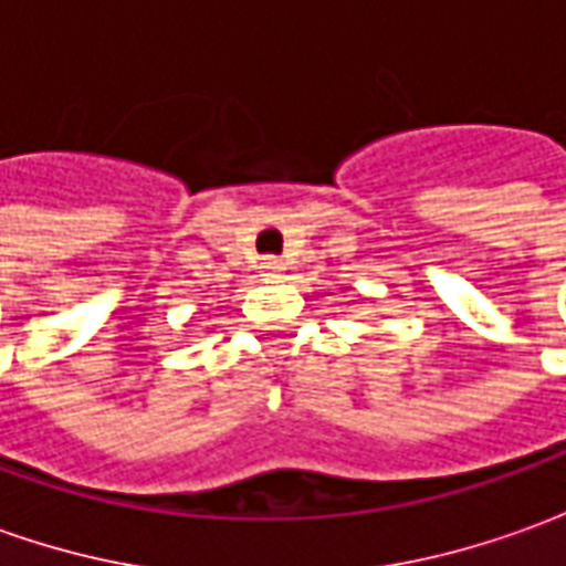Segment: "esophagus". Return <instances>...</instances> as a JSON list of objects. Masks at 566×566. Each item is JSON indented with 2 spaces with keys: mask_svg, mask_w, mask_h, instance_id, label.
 Wrapping results in <instances>:
<instances>
[{
  "mask_svg": "<svg viewBox=\"0 0 566 566\" xmlns=\"http://www.w3.org/2000/svg\"><path fill=\"white\" fill-rule=\"evenodd\" d=\"M260 272H263L266 279H282L284 263L279 258H263V263H260Z\"/></svg>",
  "mask_w": 566,
  "mask_h": 566,
  "instance_id": "obj_1",
  "label": "esophagus"
}]
</instances>
